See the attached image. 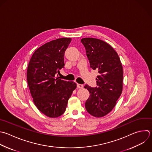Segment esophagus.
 Masks as SVG:
<instances>
[{"label": "esophagus", "instance_id": "34e87169", "mask_svg": "<svg viewBox=\"0 0 152 152\" xmlns=\"http://www.w3.org/2000/svg\"><path fill=\"white\" fill-rule=\"evenodd\" d=\"M77 87L79 88H82L83 87V85L80 84H77Z\"/></svg>", "mask_w": 152, "mask_h": 152}]
</instances>
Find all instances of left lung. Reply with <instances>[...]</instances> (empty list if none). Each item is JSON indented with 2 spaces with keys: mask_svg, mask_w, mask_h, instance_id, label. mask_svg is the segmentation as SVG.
I'll list each match as a JSON object with an SVG mask.
<instances>
[{
  "mask_svg": "<svg viewBox=\"0 0 152 152\" xmlns=\"http://www.w3.org/2000/svg\"><path fill=\"white\" fill-rule=\"evenodd\" d=\"M90 67L97 70V87L84 86L90 92L85 103L87 111L100 118L108 114L115 107L122 91L123 68L116 52L109 44L100 39L83 38Z\"/></svg>",
  "mask_w": 152,
  "mask_h": 152,
  "instance_id": "obj_1",
  "label": "left lung"
}]
</instances>
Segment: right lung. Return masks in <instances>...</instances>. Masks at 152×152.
<instances>
[{"label":"right lung","mask_w":152,"mask_h":152,"mask_svg":"<svg viewBox=\"0 0 152 152\" xmlns=\"http://www.w3.org/2000/svg\"><path fill=\"white\" fill-rule=\"evenodd\" d=\"M71 38L50 41L38 48L28 64L27 78L33 102L37 109L50 118L65 111L68 99L77 84L58 77L64 67V53Z\"/></svg>","instance_id":"obj_1"}]
</instances>
